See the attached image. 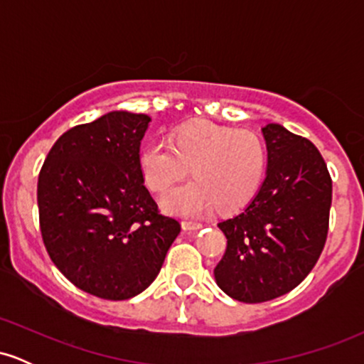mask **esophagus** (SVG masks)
Listing matches in <instances>:
<instances>
[{"instance_id":"1","label":"esophagus","mask_w":364,"mask_h":364,"mask_svg":"<svg viewBox=\"0 0 364 364\" xmlns=\"http://www.w3.org/2000/svg\"><path fill=\"white\" fill-rule=\"evenodd\" d=\"M181 228L185 229V231H196V229H202L203 224H200V223H190V220H183Z\"/></svg>"}]
</instances>
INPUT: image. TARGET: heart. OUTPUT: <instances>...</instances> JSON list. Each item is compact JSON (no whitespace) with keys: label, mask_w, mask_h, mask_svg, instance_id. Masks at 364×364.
Instances as JSON below:
<instances>
[{"label":"heart","mask_w":364,"mask_h":364,"mask_svg":"<svg viewBox=\"0 0 364 364\" xmlns=\"http://www.w3.org/2000/svg\"><path fill=\"white\" fill-rule=\"evenodd\" d=\"M139 166L156 191L168 190L191 168L193 181L166 191L162 207L174 215L202 217L215 207L235 212L252 202L265 178L267 149L250 129L198 121L178 128L169 141H147L140 149Z\"/></svg>","instance_id":"obj_1"}]
</instances>
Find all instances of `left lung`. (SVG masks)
Returning <instances> with one entry per match:
<instances>
[{"mask_svg": "<svg viewBox=\"0 0 364 364\" xmlns=\"http://www.w3.org/2000/svg\"><path fill=\"white\" fill-rule=\"evenodd\" d=\"M267 176L241 214L217 225L228 237L214 269L232 299L263 303L294 289L327 241L332 179L318 149L281 124L262 128Z\"/></svg>", "mask_w": 364, "mask_h": 364, "instance_id": "8db88e82", "label": "left lung"}]
</instances>
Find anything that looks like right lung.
I'll return each mask as SVG.
<instances>
[{"instance_id": "right-lung-1", "label": "right lung", "mask_w": 364, "mask_h": 364, "mask_svg": "<svg viewBox=\"0 0 364 364\" xmlns=\"http://www.w3.org/2000/svg\"><path fill=\"white\" fill-rule=\"evenodd\" d=\"M150 118L111 111L63 133L37 183L41 235L78 289L123 301L157 277L181 225L144 185L140 141Z\"/></svg>"}]
</instances>
